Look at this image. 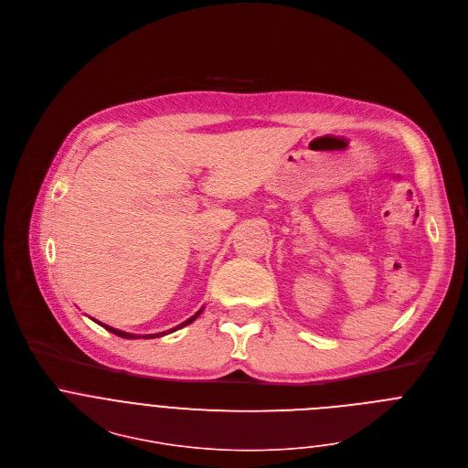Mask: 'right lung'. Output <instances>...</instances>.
Masks as SVG:
<instances>
[{
  "label": "right lung",
  "mask_w": 468,
  "mask_h": 468,
  "mask_svg": "<svg viewBox=\"0 0 468 468\" xmlns=\"http://www.w3.org/2000/svg\"><path fill=\"white\" fill-rule=\"evenodd\" d=\"M202 313V310H200ZM200 313H197L193 318H189L187 322H184V324H180L178 327H175V329H171V331H167V333H175V331H178V329H182V327H186V325H189V324H193L198 316H200ZM102 325V324H101ZM106 331H110L112 335H117V336H121V338H126V340H135V338H160V336H164L165 333H158V335H146V336H139V335H130V333H122V331H117V329H113V327H108V325H102Z\"/></svg>",
  "instance_id": "obj_1"
}]
</instances>
